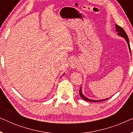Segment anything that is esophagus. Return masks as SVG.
I'll return each instance as SVG.
<instances>
[{
	"mask_svg": "<svg viewBox=\"0 0 133 133\" xmlns=\"http://www.w3.org/2000/svg\"><path fill=\"white\" fill-rule=\"evenodd\" d=\"M70 66L72 68H76V66H77V63H76V62L74 61V60L70 62Z\"/></svg>",
	"mask_w": 133,
	"mask_h": 133,
	"instance_id": "1",
	"label": "esophagus"
}]
</instances>
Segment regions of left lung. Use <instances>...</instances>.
<instances>
[{"label": "left lung", "mask_w": 133, "mask_h": 133, "mask_svg": "<svg viewBox=\"0 0 133 133\" xmlns=\"http://www.w3.org/2000/svg\"><path fill=\"white\" fill-rule=\"evenodd\" d=\"M116 31L118 32V33H117L118 35L124 38V39H125V41H127V43H128V48H129V50H130V53L131 54V48H130V42H129V39H128V36H127V33H126V32H125L124 30H123V29L122 28L121 26H119V25H116ZM79 94H80V96H81V97L82 98L83 100H85V101H88V102H98L105 101H106V100H107V99H108H108H102V100H91V99H88V98H87V97H85V96L82 94V87H81V88H80Z\"/></svg>", "instance_id": "left-lung-1"}]
</instances>
